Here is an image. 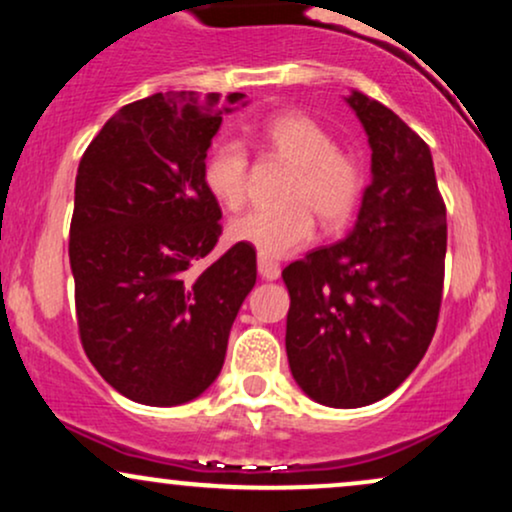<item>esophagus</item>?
Returning <instances> with one entry per match:
<instances>
[{
  "label": "esophagus",
  "mask_w": 512,
  "mask_h": 512,
  "mask_svg": "<svg viewBox=\"0 0 512 512\" xmlns=\"http://www.w3.org/2000/svg\"><path fill=\"white\" fill-rule=\"evenodd\" d=\"M257 272H260L262 279L276 281L281 276V267L274 260H269V257L260 255V257H257Z\"/></svg>",
  "instance_id": "34e87169"
}]
</instances>
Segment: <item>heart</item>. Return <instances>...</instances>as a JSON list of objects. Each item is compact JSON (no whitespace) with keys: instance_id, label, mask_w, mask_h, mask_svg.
Masks as SVG:
<instances>
[{"instance_id":"obj_1","label":"heart","mask_w":512,"mask_h":512,"mask_svg":"<svg viewBox=\"0 0 512 512\" xmlns=\"http://www.w3.org/2000/svg\"><path fill=\"white\" fill-rule=\"evenodd\" d=\"M264 149L291 163L281 207L248 211L231 221L228 238L260 252L286 257L315 236V216L325 228H342L354 216L363 195V168L354 156L337 149V139L313 117L286 110L257 129ZM250 161L238 142H221L209 151L202 182L221 207L236 211L248 197Z\"/></svg>"}]
</instances>
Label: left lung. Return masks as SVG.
Wrapping results in <instances>:
<instances>
[{
    "label": "left lung",
    "mask_w": 512,
    "mask_h": 512,
    "mask_svg": "<svg viewBox=\"0 0 512 512\" xmlns=\"http://www.w3.org/2000/svg\"><path fill=\"white\" fill-rule=\"evenodd\" d=\"M344 101L368 134L370 185L349 236L281 276L293 380L325 407L356 409L395 392L431 344L448 223L424 139L361 91Z\"/></svg>",
    "instance_id": "left-lung-1"
}]
</instances>
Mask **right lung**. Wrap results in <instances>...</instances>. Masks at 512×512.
<instances>
[{
	"mask_svg": "<svg viewBox=\"0 0 512 512\" xmlns=\"http://www.w3.org/2000/svg\"><path fill=\"white\" fill-rule=\"evenodd\" d=\"M236 103L243 93H154L117 110L81 156L69 228L76 322L88 361L132 402L202 395L255 286V250L238 243L192 272L221 236L202 168Z\"/></svg>",
	"mask_w": 512,
	"mask_h": 512,
	"instance_id": "1",
	"label": "right lung"
}]
</instances>
